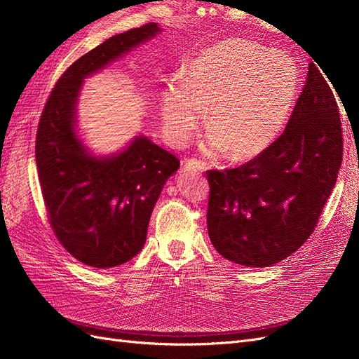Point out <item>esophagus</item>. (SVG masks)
Wrapping results in <instances>:
<instances>
[{"label": "esophagus", "mask_w": 359, "mask_h": 359, "mask_svg": "<svg viewBox=\"0 0 359 359\" xmlns=\"http://www.w3.org/2000/svg\"><path fill=\"white\" fill-rule=\"evenodd\" d=\"M186 168L190 170H196V172H203L206 169L205 163L201 160H196V158H189L186 161Z\"/></svg>", "instance_id": "esophagus-1"}]
</instances>
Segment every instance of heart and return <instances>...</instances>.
<instances>
[{
    "mask_svg": "<svg viewBox=\"0 0 359 359\" xmlns=\"http://www.w3.org/2000/svg\"><path fill=\"white\" fill-rule=\"evenodd\" d=\"M299 90L292 55L245 39L220 41L191 62L184 82H170L161 115L173 142L182 144L206 114L208 151L235 160L262 153L283 132Z\"/></svg>",
    "mask_w": 359,
    "mask_h": 359,
    "instance_id": "obj_1",
    "label": "heart"
}]
</instances>
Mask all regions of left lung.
<instances>
[{
	"label": "left lung",
	"mask_w": 359,
	"mask_h": 359,
	"mask_svg": "<svg viewBox=\"0 0 359 359\" xmlns=\"http://www.w3.org/2000/svg\"><path fill=\"white\" fill-rule=\"evenodd\" d=\"M320 70L309 64L306 85L273 144L240 168L206 172L208 235L231 262L271 266L316 229L343 160L339 104Z\"/></svg>",
	"instance_id": "1"
}]
</instances>
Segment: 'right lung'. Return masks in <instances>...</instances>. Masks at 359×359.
<instances>
[{
  "label": "right lung",
  "instance_id": "1",
  "mask_svg": "<svg viewBox=\"0 0 359 359\" xmlns=\"http://www.w3.org/2000/svg\"><path fill=\"white\" fill-rule=\"evenodd\" d=\"M158 31L151 22L86 52L61 74L40 115L36 163L48 220L60 244L88 266L123 265L142 250L151 212L180 160L144 136L114 157L86 154L73 128L76 100L83 78Z\"/></svg>",
  "mask_w": 359,
  "mask_h": 359
}]
</instances>
